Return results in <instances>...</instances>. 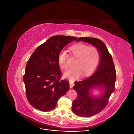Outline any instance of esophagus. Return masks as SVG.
<instances>
[{
    "mask_svg": "<svg viewBox=\"0 0 134 134\" xmlns=\"http://www.w3.org/2000/svg\"><path fill=\"white\" fill-rule=\"evenodd\" d=\"M69 84H70V88H72V87H73V86H74V82H73V81H72V80H70V81Z\"/></svg>",
    "mask_w": 134,
    "mask_h": 134,
    "instance_id": "esophagus-1",
    "label": "esophagus"
}]
</instances>
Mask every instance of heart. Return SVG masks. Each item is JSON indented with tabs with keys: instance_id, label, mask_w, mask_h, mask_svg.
Returning a JSON list of instances; mask_svg holds the SVG:
<instances>
[{
	"instance_id": "b5f03b06",
	"label": "heart",
	"mask_w": 134,
	"mask_h": 134,
	"mask_svg": "<svg viewBox=\"0 0 134 134\" xmlns=\"http://www.w3.org/2000/svg\"><path fill=\"white\" fill-rule=\"evenodd\" d=\"M70 54L76 59L75 66L68 69L64 76L70 79L78 78L83 72V75L91 74L98 66L100 60L99 50L95 46H90L83 43H76L69 47ZM68 54L66 50H62L58 55V63L60 68L66 70L68 68Z\"/></svg>"
}]
</instances>
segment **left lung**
<instances>
[{"label": "left lung", "mask_w": 134, "mask_h": 134, "mask_svg": "<svg viewBox=\"0 0 134 134\" xmlns=\"http://www.w3.org/2000/svg\"><path fill=\"white\" fill-rule=\"evenodd\" d=\"M82 41L93 44L99 50L100 60L98 68L91 76L79 82L73 87L77 93L72 103V111L76 115L88 117L102 111L107 106L112 93L115 90L116 69L112 57L103 41L96 38L81 37L76 42ZM95 87H102L104 94L99 97H93L90 91Z\"/></svg>", "instance_id": "obj_1"}]
</instances>
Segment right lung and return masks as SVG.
Returning a JSON list of instances; mask_svg holds the SVG:
<instances>
[{
  "label": "right lung",
  "mask_w": 134,
  "mask_h": 134,
  "mask_svg": "<svg viewBox=\"0 0 134 134\" xmlns=\"http://www.w3.org/2000/svg\"><path fill=\"white\" fill-rule=\"evenodd\" d=\"M75 40L72 36H52L36 48L28 60L23 79L27 100L35 108L52 110L69 90V82L61 80L58 58L63 47Z\"/></svg>",
  "instance_id": "add662e5"
}]
</instances>
